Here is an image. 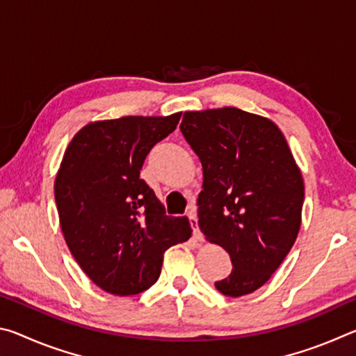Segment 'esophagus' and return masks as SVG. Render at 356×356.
Returning a JSON list of instances; mask_svg holds the SVG:
<instances>
[{"instance_id":"esophagus-1","label":"esophagus","mask_w":356,"mask_h":356,"mask_svg":"<svg viewBox=\"0 0 356 356\" xmlns=\"http://www.w3.org/2000/svg\"><path fill=\"white\" fill-rule=\"evenodd\" d=\"M186 216H188L190 225H191V227H193V236H195L197 240H204V236H202L201 229H200V226H197V216H196L195 209H191L190 212L186 213Z\"/></svg>"}]
</instances>
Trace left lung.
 Wrapping results in <instances>:
<instances>
[{"mask_svg": "<svg viewBox=\"0 0 356 356\" xmlns=\"http://www.w3.org/2000/svg\"><path fill=\"white\" fill-rule=\"evenodd\" d=\"M180 131L202 163L197 225L231 256V275L215 287L227 297L254 292L301 222L305 185L286 138L272 120L229 106L185 113Z\"/></svg>", "mask_w": 356, "mask_h": 356, "instance_id": "left-lung-1", "label": "left lung"}]
</instances>
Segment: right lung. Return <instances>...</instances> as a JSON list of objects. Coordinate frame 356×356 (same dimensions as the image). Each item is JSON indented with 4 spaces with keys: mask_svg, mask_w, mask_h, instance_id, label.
Here are the masks:
<instances>
[{
    "mask_svg": "<svg viewBox=\"0 0 356 356\" xmlns=\"http://www.w3.org/2000/svg\"><path fill=\"white\" fill-rule=\"evenodd\" d=\"M180 113L125 116L83 127L65 149L55 200L65 242L94 284L136 295L159 280L163 254L191 236L186 216H168L140 177L156 143L176 130Z\"/></svg>",
    "mask_w": 356,
    "mask_h": 356,
    "instance_id": "right-lung-1",
    "label": "right lung"
}]
</instances>
